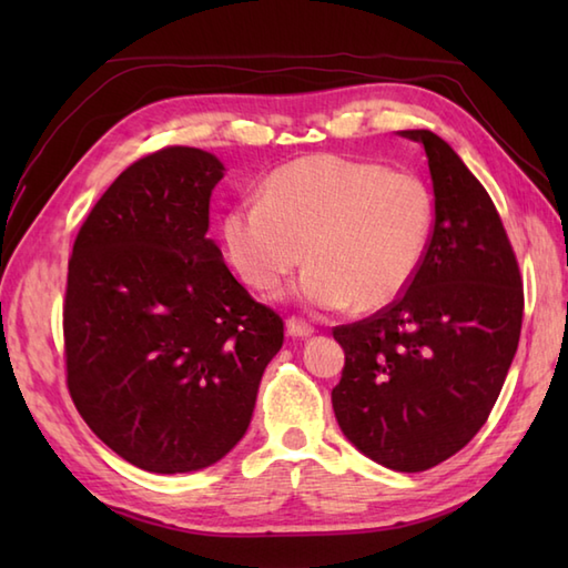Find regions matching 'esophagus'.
<instances>
[{
	"instance_id": "34e87169",
	"label": "esophagus",
	"mask_w": 568,
	"mask_h": 568,
	"mask_svg": "<svg viewBox=\"0 0 568 568\" xmlns=\"http://www.w3.org/2000/svg\"><path fill=\"white\" fill-rule=\"evenodd\" d=\"M285 327H287V334L297 336V339H307V336L315 334V327H312V324L305 322L303 317H287Z\"/></svg>"
}]
</instances>
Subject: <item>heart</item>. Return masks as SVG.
Here are the masks:
<instances>
[{"label":"heart","mask_w":568,"mask_h":568,"mask_svg":"<svg viewBox=\"0 0 568 568\" xmlns=\"http://www.w3.org/2000/svg\"><path fill=\"white\" fill-rule=\"evenodd\" d=\"M432 195L413 173L334 153L305 155L271 173L261 200L222 224L241 281L271 293L303 258L297 295L322 310H378L400 297L425 258Z\"/></svg>","instance_id":"heart-1"}]
</instances>
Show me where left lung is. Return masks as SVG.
<instances>
[{
    "instance_id": "8db88e82",
    "label": "left lung",
    "mask_w": 568,
    "mask_h": 568,
    "mask_svg": "<svg viewBox=\"0 0 568 568\" xmlns=\"http://www.w3.org/2000/svg\"><path fill=\"white\" fill-rule=\"evenodd\" d=\"M400 136L425 146L434 229L400 297L334 327L346 361L332 405L361 454L417 474L462 452L486 425L520 342L525 293L486 187L432 131Z\"/></svg>"
}]
</instances>
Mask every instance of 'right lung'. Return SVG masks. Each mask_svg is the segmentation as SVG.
<instances>
[{
	"mask_svg": "<svg viewBox=\"0 0 568 568\" xmlns=\"http://www.w3.org/2000/svg\"><path fill=\"white\" fill-rule=\"evenodd\" d=\"M216 155L168 146L131 163L80 226L63 305L68 390L124 462L187 474L244 437L283 320L207 236Z\"/></svg>",
	"mask_w": 568,
	"mask_h": 568,
	"instance_id": "1",
	"label": "right lung"
}]
</instances>
